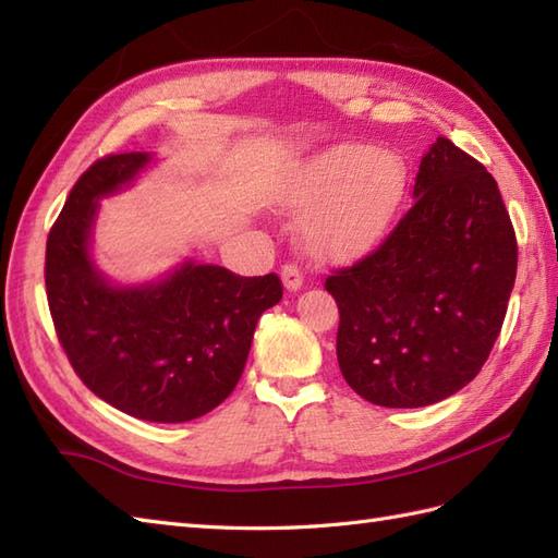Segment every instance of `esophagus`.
<instances>
[{"mask_svg":"<svg viewBox=\"0 0 558 558\" xmlns=\"http://www.w3.org/2000/svg\"><path fill=\"white\" fill-rule=\"evenodd\" d=\"M282 282H286V288L290 292H298L302 288V282H304L302 268L298 264H286V266H282Z\"/></svg>","mask_w":558,"mask_h":558,"instance_id":"esophagus-1","label":"esophagus"}]
</instances>
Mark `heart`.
<instances>
[{"mask_svg": "<svg viewBox=\"0 0 558 558\" xmlns=\"http://www.w3.org/2000/svg\"><path fill=\"white\" fill-rule=\"evenodd\" d=\"M405 192L408 168L400 156L345 144L306 165L288 189L286 206L304 213L300 242L306 254L350 260L381 242Z\"/></svg>", "mask_w": 558, "mask_h": 558, "instance_id": "obj_1", "label": "heart"}]
</instances>
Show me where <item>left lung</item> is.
Segmentation results:
<instances>
[{
    "mask_svg": "<svg viewBox=\"0 0 558 558\" xmlns=\"http://www.w3.org/2000/svg\"><path fill=\"white\" fill-rule=\"evenodd\" d=\"M515 268V230L496 180L436 138L393 232L326 278L350 388L381 408H424L458 393L501 333Z\"/></svg>",
    "mask_w": 558,
    "mask_h": 558,
    "instance_id": "8db88e82",
    "label": "left lung"
}]
</instances>
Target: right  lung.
I'll use <instances>...</instances> for the list:
<instances>
[{
    "label": "right lung",
    "instance_id": "obj_1",
    "mask_svg": "<svg viewBox=\"0 0 558 558\" xmlns=\"http://www.w3.org/2000/svg\"><path fill=\"white\" fill-rule=\"evenodd\" d=\"M150 162L117 153L78 177L45 248L47 304L78 378L136 420H196L228 398L258 316L282 300L276 272L242 278L186 260L168 278L117 288L90 258L98 198L120 192Z\"/></svg>",
    "mask_w": 558,
    "mask_h": 558
}]
</instances>
